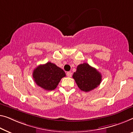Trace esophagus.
Segmentation results:
<instances>
[{
	"mask_svg": "<svg viewBox=\"0 0 133 133\" xmlns=\"http://www.w3.org/2000/svg\"><path fill=\"white\" fill-rule=\"evenodd\" d=\"M66 75H67V77H69V78H70V77H71L72 76V73H71L70 72H67V73H66Z\"/></svg>",
	"mask_w": 133,
	"mask_h": 133,
	"instance_id": "obj_1",
	"label": "esophagus"
}]
</instances>
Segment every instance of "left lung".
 I'll return each instance as SVG.
<instances>
[{
  "mask_svg": "<svg viewBox=\"0 0 133 133\" xmlns=\"http://www.w3.org/2000/svg\"><path fill=\"white\" fill-rule=\"evenodd\" d=\"M102 77L96 69L85 63L78 65L76 71L73 75V78L79 88L85 92L97 88L102 82Z\"/></svg>",
  "mask_w": 133,
  "mask_h": 133,
  "instance_id": "8db88e82",
  "label": "left lung"
}]
</instances>
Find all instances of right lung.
<instances>
[{
  "label": "right lung",
  "instance_id": "add662e5",
  "mask_svg": "<svg viewBox=\"0 0 133 133\" xmlns=\"http://www.w3.org/2000/svg\"><path fill=\"white\" fill-rule=\"evenodd\" d=\"M65 76L66 73L64 70L51 62L39 65L33 72V78L36 84L48 91L56 88L61 78Z\"/></svg>",
  "mask_w": 133,
  "mask_h": 133
}]
</instances>
